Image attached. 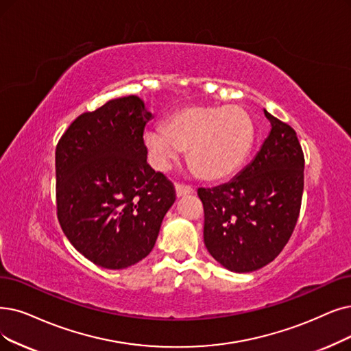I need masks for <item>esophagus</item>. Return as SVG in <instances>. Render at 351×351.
Instances as JSON below:
<instances>
[{
    "label": "esophagus",
    "instance_id": "34e87169",
    "mask_svg": "<svg viewBox=\"0 0 351 351\" xmlns=\"http://www.w3.org/2000/svg\"><path fill=\"white\" fill-rule=\"evenodd\" d=\"M193 187L190 186H183V184H177L176 186V194L177 197H184V195H189V194H193Z\"/></svg>",
    "mask_w": 351,
    "mask_h": 351
}]
</instances>
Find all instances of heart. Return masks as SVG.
Here are the masks:
<instances>
[{
  "instance_id": "b5f03b06",
  "label": "heart",
  "mask_w": 351,
  "mask_h": 351,
  "mask_svg": "<svg viewBox=\"0 0 351 351\" xmlns=\"http://www.w3.org/2000/svg\"><path fill=\"white\" fill-rule=\"evenodd\" d=\"M255 141V125L241 106L191 105L167 118L164 128L147 131L144 143L154 164L165 170L189 149V162L202 178L234 174Z\"/></svg>"
}]
</instances>
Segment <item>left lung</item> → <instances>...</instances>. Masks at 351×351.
Returning a JSON list of instances; mask_svg holds the SVG:
<instances>
[{"label": "left lung", "instance_id": "1", "mask_svg": "<svg viewBox=\"0 0 351 351\" xmlns=\"http://www.w3.org/2000/svg\"><path fill=\"white\" fill-rule=\"evenodd\" d=\"M263 112L271 132L255 158L229 183L197 190L208 254L239 274L261 269L281 254L304 191V154L295 131Z\"/></svg>", "mask_w": 351, "mask_h": 351}]
</instances>
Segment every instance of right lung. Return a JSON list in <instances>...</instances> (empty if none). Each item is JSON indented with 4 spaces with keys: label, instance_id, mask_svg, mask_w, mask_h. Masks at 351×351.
I'll return each mask as SVG.
<instances>
[{
    "label": "right lung",
    "instance_id": "obj_1",
    "mask_svg": "<svg viewBox=\"0 0 351 351\" xmlns=\"http://www.w3.org/2000/svg\"><path fill=\"white\" fill-rule=\"evenodd\" d=\"M152 119L138 96L77 117L56 148L58 217L69 242L97 266L123 269L152 250L174 186L147 162Z\"/></svg>",
    "mask_w": 351,
    "mask_h": 351
}]
</instances>
